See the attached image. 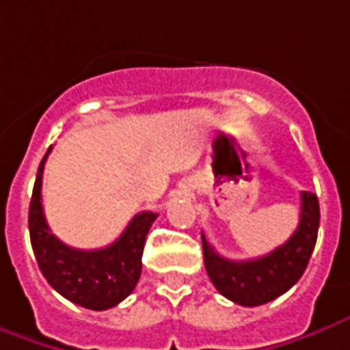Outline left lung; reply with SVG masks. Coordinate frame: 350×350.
<instances>
[{
  "label": "left lung",
  "mask_w": 350,
  "mask_h": 350,
  "mask_svg": "<svg viewBox=\"0 0 350 350\" xmlns=\"http://www.w3.org/2000/svg\"><path fill=\"white\" fill-rule=\"evenodd\" d=\"M320 226L318 197L301 191V220L295 234L272 253L251 260H228L203 239L206 274L226 299L241 306H258L289 291L306 270Z\"/></svg>",
  "instance_id": "8db88e82"
}]
</instances>
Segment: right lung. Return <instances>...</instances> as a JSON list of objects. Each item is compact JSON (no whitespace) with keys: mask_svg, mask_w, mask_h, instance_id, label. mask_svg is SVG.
Wrapping results in <instances>:
<instances>
[{"mask_svg":"<svg viewBox=\"0 0 350 350\" xmlns=\"http://www.w3.org/2000/svg\"><path fill=\"white\" fill-rule=\"evenodd\" d=\"M49 151L51 147L38 166L28 213L30 241L38 266L47 284L70 303L90 310L113 308L134 291L139 280L145 237L157 215L149 211L135 215L115 243L103 249L82 251L68 247L51 234L42 206V174Z\"/></svg>","mask_w":350,"mask_h":350,"instance_id":"right-lung-1","label":"right lung"}]
</instances>
